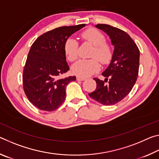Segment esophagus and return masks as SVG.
Wrapping results in <instances>:
<instances>
[{
    "label": "esophagus",
    "mask_w": 159,
    "mask_h": 159,
    "mask_svg": "<svg viewBox=\"0 0 159 159\" xmlns=\"http://www.w3.org/2000/svg\"><path fill=\"white\" fill-rule=\"evenodd\" d=\"M76 79H77V80H85V78L80 77V76H77L76 77Z\"/></svg>",
    "instance_id": "34e87169"
}]
</instances>
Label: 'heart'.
Masks as SVG:
<instances>
[{"label": "heart", "mask_w": 159, "mask_h": 159, "mask_svg": "<svg viewBox=\"0 0 159 159\" xmlns=\"http://www.w3.org/2000/svg\"><path fill=\"white\" fill-rule=\"evenodd\" d=\"M81 38L85 41L93 45V49L89 60H80L71 67V71L77 76L86 77L95 73L99 69L98 60L102 64L109 63L112 57V50L109 44L105 42L104 34L96 29H88L81 34ZM79 44L74 38H69L64 43V52L70 61L78 58Z\"/></svg>", "instance_id": "b5f03b06"}]
</instances>
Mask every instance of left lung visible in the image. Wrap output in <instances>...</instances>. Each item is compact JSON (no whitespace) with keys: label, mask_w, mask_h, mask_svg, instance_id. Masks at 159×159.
<instances>
[{"label":"left lung","mask_w":159,"mask_h":159,"mask_svg":"<svg viewBox=\"0 0 159 159\" xmlns=\"http://www.w3.org/2000/svg\"><path fill=\"white\" fill-rule=\"evenodd\" d=\"M95 26L109 36L114 50L109 66L102 74L106 78L104 81L94 78L96 89L88 95L102 104L112 105L121 101L133 89L138 76L139 50L123 30L102 24Z\"/></svg>","instance_id":"left-lung-1"}]
</instances>
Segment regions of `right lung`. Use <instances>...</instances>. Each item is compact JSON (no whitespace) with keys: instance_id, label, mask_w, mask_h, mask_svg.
I'll return each mask as SVG.
<instances>
[{"instance_id":"add662e5","label":"right lung","mask_w":159,"mask_h":159,"mask_svg":"<svg viewBox=\"0 0 159 159\" xmlns=\"http://www.w3.org/2000/svg\"><path fill=\"white\" fill-rule=\"evenodd\" d=\"M85 26H61L40 36L32 44L23 71V88L30 102L42 111H52L66 98V87L76 76L60 79L69 67L64 43Z\"/></svg>"}]
</instances>
